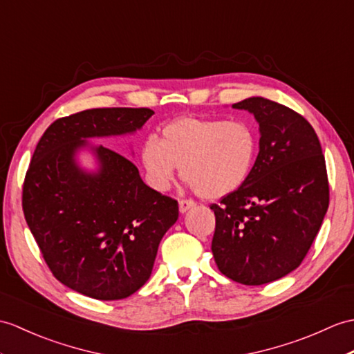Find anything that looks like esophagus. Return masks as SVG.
Returning a JSON list of instances; mask_svg holds the SVG:
<instances>
[{"label":"esophagus","instance_id":"obj_1","mask_svg":"<svg viewBox=\"0 0 354 354\" xmlns=\"http://www.w3.org/2000/svg\"><path fill=\"white\" fill-rule=\"evenodd\" d=\"M194 205H196V203H194L193 201H190V199H180V201H179V211L184 214V212H187L188 209L193 208Z\"/></svg>","mask_w":354,"mask_h":354}]
</instances>
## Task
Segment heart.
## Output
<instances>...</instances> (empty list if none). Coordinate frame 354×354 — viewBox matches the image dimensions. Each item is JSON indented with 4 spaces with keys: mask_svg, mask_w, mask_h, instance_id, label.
Segmentation results:
<instances>
[{
    "mask_svg": "<svg viewBox=\"0 0 354 354\" xmlns=\"http://www.w3.org/2000/svg\"><path fill=\"white\" fill-rule=\"evenodd\" d=\"M258 155V134L243 119L179 118L147 137L140 158L152 188L166 192L180 176L205 199L236 192L252 174Z\"/></svg>",
    "mask_w": 354,
    "mask_h": 354,
    "instance_id": "heart-1",
    "label": "heart"
}]
</instances>
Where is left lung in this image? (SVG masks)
<instances>
[{
  "instance_id": "left-lung-1",
  "label": "left lung",
  "mask_w": 354,
  "mask_h": 354,
  "mask_svg": "<svg viewBox=\"0 0 354 354\" xmlns=\"http://www.w3.org/2000/svg\"><path fill=\"white\" fill-rule=\"evenodd\" d=\"M259 123V153L236 192L212 203L211 250L218 270L243 285H264L297 268L328 208L322 145L310 123L261 96L232 105Z\"/></svg>"
}]
</instances>
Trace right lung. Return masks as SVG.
I'll use <instances>...</instances> for the list:
<instances>
[{
  "instance_id": "right-lung-1",
  "label": "right lung",
  "mask_w": 354,
  "mask_h": 354,
  "mask_svg": "<svg viewBox=\"0 0 354 354\" xmlns=\"http://www.w3.org/2000/svg\"><path fill=\"white\" fill-rule=\"evenodd\" d=\"M151 109H93L57 119L32 153L22 209L54 277L96 300H120L151 277L158 245L179 216L178 202L147 187L123 155L87 140L133 134ZM88 147L96 172L81 169Z\"/></svg>"
}]
</instances>
